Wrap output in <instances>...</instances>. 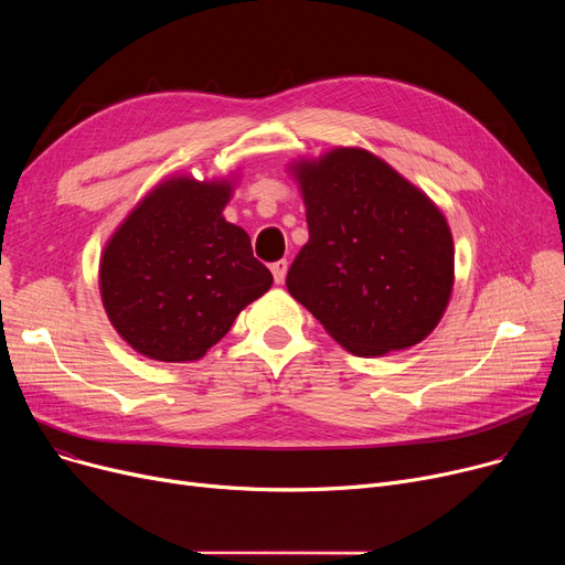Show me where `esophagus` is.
Segmentation results:
<instances>
[{"label": "esophagus", "mask_w": 565, "mask_h": 565, "mask_svg": "<svg viewBox=\"0 0 565 565\" xmlns=\"http://www.w3.org/2000/svg\"><path fill=\"white\" fill-rule=\"evenodd\" d=\"M270 270H273V275H275V281H277V284H284L286 273H288V263H286V260H277V263L270 265Z\"/></svg>", "instance_id": "1"}]
</instances>
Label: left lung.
<instances>
[{
	"instance_id": "1",
	"label": "left lung",
	"mask_w": 565,
	"mask_h": 565,
	"mask_svg": "<svg viewBox=\"0 0 565 565\" xmlns=\"http://www.w3.org/2000/svg\"><path fill=\"white\" fill-rule=\"evenodd\" d=\"M309 243L286 288L339 345L380 358L424 341L454 292V235L435 201L366 148L295 160Z\"/></svg>"
}]
</instances>
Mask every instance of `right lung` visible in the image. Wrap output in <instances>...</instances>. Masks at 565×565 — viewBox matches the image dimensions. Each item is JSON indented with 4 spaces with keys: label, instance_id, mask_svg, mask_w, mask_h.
<instances>
[{
    "label": "right lung",
    "instance_id": "obj_1",
    "mask_svg": "<svg viewBox=\"0 0 565 565\" xmlns=\"http://www.w3.org/2000/svg\"><path fill=\"white\" fill-rule=\"evenodd\" d=\"M235 178L169 175L118 224L100 256L111 328L156 362H196L273 286L245 228L224 220Z\"/></svg>",
    "mask_w": 565,
    "mask_h": 565
}]
</instances>
